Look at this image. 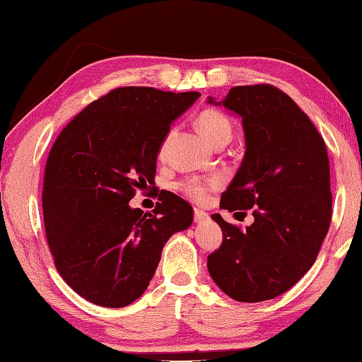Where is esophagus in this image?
Masks as SVG:
<instances>
[{"label": "esophagus", "instance_id": "esophagus-1", "mask_svg": "<svg viewBox=\"0 0 362 362\" xmlns=\"http://www.w3.org/2000/svg\"><path fill=\"white\" fill-rule=\"evenodd\" d=\"M206 220H209V214L204 212L202 209L194 207V222L202 223V222H206Z\"/></svg>", "mask_w": 362, "mask_h": 362}]
</instances>
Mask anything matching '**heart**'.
Listing matches in <instances>:
<instances>
[{
	"mask_svg": "<svg viewBox=\"0 0 362 362\" xmlns=\"http://www.w3.org/2000/svg\"><path fill=\"white\" fill-rule=\"evenodd\" d=\"M197 127L201 130L204 137L211 145L218 146L228 144L233 137V124L227 114L220 109H204V111L197 116ZM171 139V132L168 137L165 139L161 150L166 148ZM218 180L216 177H187V180L181 181L177 185L180 189L187 199H191L194 202H206L209 199V194L214 189H217Z\"/></svg>",
	"mask_w": 362,
	"mask_h": 362,
	"instance_id": "b5f03b06",
	"label": "heart"
}]
</instances>
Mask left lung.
<instances>
[{
	"instance_id": "obj_1",
	"label": "left lung",
	"mask_w": 362,
	"mask_h": 362,
	"mask_svg": "<svg viewBox=\"0 0 362 362\" xmlns=\"http://www.w3.org/2000/svg\"><path fill=\"white\" fill-rule=\"evenodd\" d=\"M222 104L242 116L246 153L220 207L245 216L251 209L255 222L243 230L214 214L223 240L207 256V269L235 300H269L312 268L328 233L327 146L307 114L279 88L235 86Z\"/></svg>"
}]
</instances>
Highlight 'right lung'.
I'll return each instance as SVG.
<instances>
[{
    "mask_svg": "<svg viewBox=\"0 0 362 362\" xmlns=\"http://www.w3.org/2000/svg\"><path fill=\"white\" fill-rule=\"evenodd\" d=\"M199 96L116 88L73 117L52 145L42 187L47 243L57 271L86 300L112 308L137 300L165 243L192 223V207L170 191L160 192L153 214L129 201L153 185L171 122Z\"/></svg>",
    "mask_w": 362,
    "mask_h": 362,
    "instance_id": "add662e5",
    "label": "right lung"
}]
</instances>
